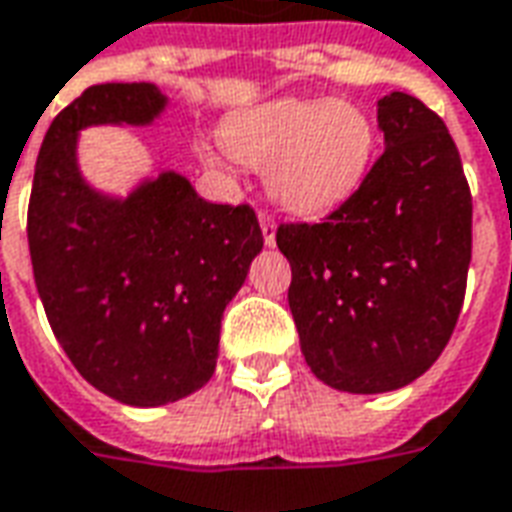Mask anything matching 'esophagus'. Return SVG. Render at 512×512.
Returning a JSON list of instances; mask_svg holds the SVG:
<instances>
[{"label":"esophagus","mask_w":512,"mask_h":512,"mask_svg":"<svg viewBox=\"0 0 512 512\" xmlns=\"http://www.w3.org/2000/svg\"><path fill=\"white\" fill-rule=\"evenodd\" d=\"M260 230H263V244L266 246L277 244V224H274V219H271L268 213L260 216Z\"/></svg>","instance_id":"1"}]
</instances>
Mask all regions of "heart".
I'll list each match as a JSON object with an SVG mask.
<instances>
[{
	"mask_svg": "<svg viewBox=\"0 0 512 512\" xmlns=\"http://www.w3.org/2000/svg\"><path fill=\"white\" fill-rule=\"evenodd\" d=\"M221 146L266 169L268 196L293 216L341 207L366 180L377 130L346 99H274L221 124Z\"/></svg>",
	"mask_w": 512,
	"mask_h": 512,
	"instance_id": "obj_1",
	"label": "heart"
}]
</instances>
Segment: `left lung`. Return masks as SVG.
<instances>
[{
    "instance_id": "1",
    "label": "left lung",
    "mask_w": 512,
    "mask_h": 512,
    "mask_svg": "<svg viewBox=\"0 0 512 512\" xmlns=\"http://www.w3.org/2000/svg\"><path fill=\"white\" fill-rule=\"evenodd\" d=\"M385 152L321 224H282L288 305L310 371L346 393L418 380L452 338L471 263V194L457 146L416 96L377 102Z\"/></svg>"
}]
</instances>
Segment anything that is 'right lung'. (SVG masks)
I'll list each match as a JSON object with an SVG mask.
<instances>
[{
	"label": "right lung",
	"mask_w": 512,
	"mask_h": 512,
	"mask_svg": "<svg viewBox=\"0 0 512 512\" xmlns=\"http://www.w3.org/2000/svg\"><path fill=\"white\" fill-rule=\"evenodd\" d=\"M166 107L152 82L91 85L46 130L27 213L55 338L96 391L130 407L171 405L213 377L224 307L263 249L252 207L213 205L180 171L127 194L82 174V130L149 127Z\"/></svg>",
	"instance_id": "1"
}]
</instances>
